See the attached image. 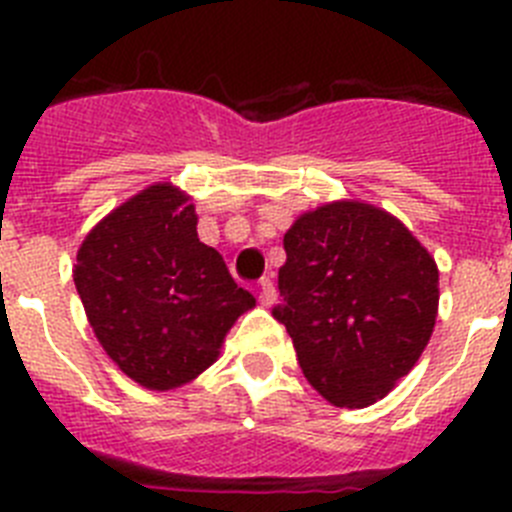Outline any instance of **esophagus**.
Here are the masks:
<instances>
[{
  "mask_svg": "<svg viewBox=\"0 0 512 512\" xmlns=\"http://www.w3.org/2000/svg\"><path fill=\"white\" fill-rule=\"evenodd\" d=\"M274 300H277V289H274V282H271L269 277H264L259 282V302L264 307H271L274 305Z\"/></svg>",
  "mask_w": 512,
  "mask_h": 512,
  "instance_id": "1",
  "label": "esophagus"
}]
</instances>
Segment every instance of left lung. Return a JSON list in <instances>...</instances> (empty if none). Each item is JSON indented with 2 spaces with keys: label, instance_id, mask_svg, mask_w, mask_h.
<instances>
[{
  "label": "left lung",
  "instance_id": "1",
  "mask_svg": "<svg viewBox=\"0 0 512 512\" xmlns=\"http://www.w3.org/2000/svg\"><path fill=\"white\" fill-rule=\"evenodd\" d=\"M282 305L307 382L338 408L382 400L420 359L438 312V269L405 225L364 202L305 212L284 235Z\"/></svg>",
  "mask_w": 512,
  "mask_h": 512
}]
</instances>
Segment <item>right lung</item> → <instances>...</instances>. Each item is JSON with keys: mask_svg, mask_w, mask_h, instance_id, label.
<instances>
[{"mask_svg": "<svg viewBox=\"0 0 512 512\" xmlns=\"http://www.w3.org/2000/svg\"><path fill=\"white\" fill-rule=\"evenodd\" d=\"M76 292L102 348L148 390L192 382L256 305L197 238L184 192L153 184L112 210L76 253Z\"/></svg>", "mask_w": 512, "mask_h": 512, "instance_id": "right-lung-1", "label": "right lung"}]
</instances>
